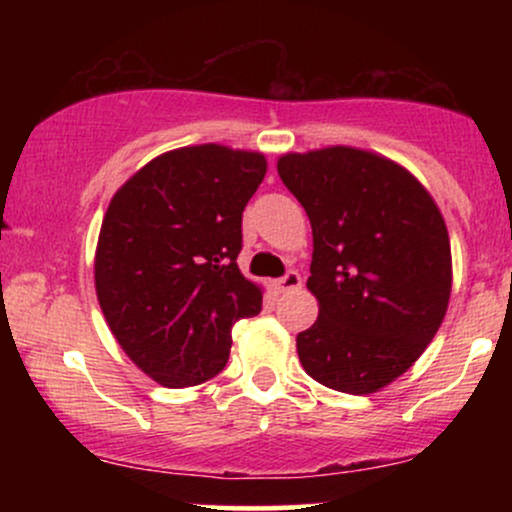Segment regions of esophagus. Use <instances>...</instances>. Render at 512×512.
<instances>
[{
	"label": "esophagus",
	"instance_id": "esophagus-1",
	"mask_svg": "<svg viewBox=\"0 0 512 512\" xmlns=\"http://www.w3.org/2000/svg\"><path fill=\"white\" fill-rule=\"evenodd\" d=\"M301 286H303V279H301V274L296 272V269H291V272H286L279 281H276V289H279L281 293L298 291V289H301Z\"/></svg>",
	"mask_w": 512,
	"mask_h": 512
}]
</instances>
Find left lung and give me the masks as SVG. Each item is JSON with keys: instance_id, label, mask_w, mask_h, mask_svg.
Returning <instances> with one entry per match:
<instances>
[{"instance_id": "8db88e82", "label": "left lung", "mask_w": 512, "mask_h": 512, "mask_svg": "<svg viewBox=\"0 0 512 512\" xmlns=\"http://www.w3.org/2000/svg\"><path fill=\"white\" fill-rule=\"evenodd\" d=\"M279 178L313 226L315 325L296 337L317 383L368 395L436 337L450 301V238L431 195L397 163L332 146L286 154Z\"/></svg>"}]
</instances>
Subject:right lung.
Here are the masks:
<instances>
[{
    "mask_svg": "<svg viewBox=\"0 0 512 512\" xmlns=\"http://www.w3.org/2000/svg\"><path fill=\"white\" fill-rule=\"evenodd\" d=\"M267 173L252 151L187 146L154 158L117 190L96 250V293L110 332L156 383L219 375L231 327L262 310L238 269L243 211Z\"/></svg>",
    "mask_w": 512,
    "mask_h": 512,
    "instance_id": "obj_1",
    "label": "right lung"
}]
</instances>
